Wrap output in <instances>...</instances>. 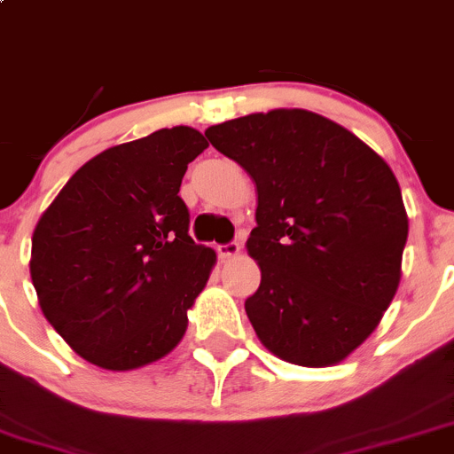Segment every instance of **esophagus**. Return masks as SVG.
Segmentation results:
<instances>
[{"label":"esophagus","mask_w":454,"mask_h":454,"mask_svg":"<svg viewBox=\"0 0 454 454\" xmlns=\"http://www.w3.org/2000/svg\"><path fill=\"white\" fill-rule=\"evenodd\" d=\"M239 250H241V246L237 244V241H228V244H219L217 246V253H219V257H222V259L237 257V254H239Z\"/></svg>","instance_id":"esophagus-1"}]
</instances>
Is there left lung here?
Instances as JSON below:
<instances>
[{"label": "left lung", "instance_id": "1", "mask_svg": "<svg viewBox=\"0 0 454 454\" xmlns=\"http://www.w3.org/2000/svg\"><path fill=\"white\" fill-rule=\"evenodd\" d=\"M257 184L248 254L262 284L246 315L297 366H333L377 328L399 286L408 217L390 166L310 110H270L206 130Z\"/></svg>", "mask_w": 454, "mask_h": 454}]
</instances>
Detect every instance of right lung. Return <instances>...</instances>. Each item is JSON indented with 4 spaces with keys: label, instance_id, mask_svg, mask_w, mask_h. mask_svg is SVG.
<instances>
[{
    "label": "right lung",
    "instance_id": "add662e5",
    "mask_svg": "<svg viewBox=\"0 0 454 454\" xmlns=\"http://www.w3.org/2000/svg\"><path fill=\"white\" fill-rule=\"evenodd\" d=\"M208 148L188 126L99 153L68 179L33 232L39 306L70 348L106 371H133L182 341L215 253L192 241L179 197Z\"/></svg>",
    "mask_w": 454,
    "mask_h": 454
}]
</instances>
